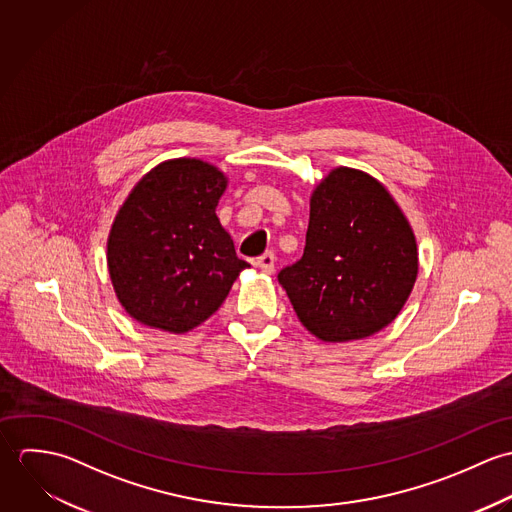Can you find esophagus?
<instances>
[{"label": "esophagus", "mask_w": 512, "mask_h": 512, "mask_svg": "<svg viewBox=\"0 0 512 512\" xmlns=\"http://www.w3.org/2000/svg\"><path fill=\"white\" fill-rule=\"evenodd\" d=\"M274 264H276V256L272 252H266L262 254L258 260H256V266L264 272V274H274Z\"/></svg>", "instance_id": "1"}]
</instances>
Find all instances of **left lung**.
I'll use <instances>...</instances> for the list:
<instances>
[{"instance_id": "1", "label": "left lung", "mask_w": 512, "mask_h": 512, "mask_svg": "<svg viewBox=\"0 0 512 512\" xmlns=\"http://www.w3.org/2000/svg\"><path fill=\"white\" fill-rule=\"evenodd\" d=\"M418 268L412 224L390 191L370 173L339 165L311 191L303 256L278 282L313 337L349 343L398 317Z\"/></svg>"}]
</instances>
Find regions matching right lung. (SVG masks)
<instances>
[{
  "mask_svg": "<svg viewBox=\"0 0 512 512\" xmlns=\"http://www.w3.org/2000/svg\"><path fill=\"white\" fill-rule=\"evenodd\" d=\"M226 187L224 171L197 157L161 161L134 185L106 242L112 288L132 319L189 333L250 268L217 217Z\"/></svg>",
  "mask_w": 512,
  "mask_h": 512,
  "instance_id": "1",
  "label": "right lung"
}]
</instances>
